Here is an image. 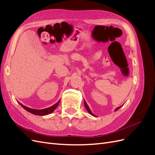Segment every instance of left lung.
<instances>
[{"label":"left lung","instance_id":"left-lung-1","mask_svg":"<svg viewBox=\"0 0 155 155\" xmlns=\"http://www.w3.org/2000/svg\"><path fill=\"white\" fill-rule=\"evenodd\" d=\"M84 104H85V108H86V109H87V110L88 112V113L89 114H91V115H92V116H95L92 113V112H91V111L90 110V109H89V108H88V105H87V104H86V102L85 101H84ZM121 107H118V108H116V110H118L119 109H120V108Z\"/></svg>","mask_w":155,"mask_h":155}]
</instances>
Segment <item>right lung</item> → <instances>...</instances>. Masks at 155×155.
Instances as JSON below:
<instances>
[{"mask_svg":"<svg viewBox=\"0 0 155 155\" xmlns=\"http://www.w3.org/2000/svg\"><path fill=\"white\" fill-rule=\"evenodd\" d=\"M59 102H60V100L58 101L55 104H54V105H52L51 107L46 108V109H41V110H36V109H30V108L22 105L21 104H20V103H19V104L23 108H24L25 110H26L28 112H30V113H32V114H34L35 115H38V116H44V115H46V114L51 113V112H52L56 109V107L58 106Z\"/></svg>","mask_w":155,"mask_h":155,"instance_id":"add662e5","label":"right lung"}]
</instances>
